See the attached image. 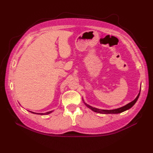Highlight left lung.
<instances>
[{
    "instance_id": "8db88e82",
    "label": "left lung",
    "mask_w": 153,
    "mask_h": 153,
    "mask_svg": "<svg viewBox=\"0 0 153 153\" xmlns=\"http://www.w3.org/2000/svg\"><path fill=\"white\" fill-rule=\"evenodd\" d=\"M139 95H140V93H139V95H137V97H136V99L133 100L132 102H129L128 105H126L124 106H122L121 108H117V109H114V110H100V109H98V108H93V107L91 106L88 105H87L86 103H85V105L88 107L89 108H90L91 110H92L93 111L95 112H98V113H100V114H118L120 112H124L126 110L129 109L130 108L134 106L135 105V103L137 102V100L139 98Z\"/></svg>"
}]
</instances>
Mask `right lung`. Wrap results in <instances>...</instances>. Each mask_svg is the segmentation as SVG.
<instances>
[{
	"label": "right lung",
	"mask_w": 153,
	"mask_h": 153,
	"mask_svg": "<svg viewBox=\"0 0 153 153\" xmlns=\"http://www.w3.org/2000/svg\"><path fill=\"white\" fill-rule=\"evenodd\" d=\"M52 112H53V111H50V112H46V113H41V114H41V115H47V114H48L51 113ZM32 113H34V112H32Z\"/></svg>",
	"instance_id": "obj_1"
}]
</instances>
